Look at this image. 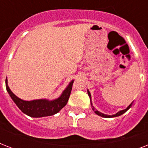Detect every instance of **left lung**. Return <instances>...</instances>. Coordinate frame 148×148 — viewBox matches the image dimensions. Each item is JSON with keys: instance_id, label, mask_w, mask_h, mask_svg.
I'll return each mask as SVG.
<instances>
[{"instance_id": "left-lung-1", "label": "left lung", "mask_w": 148, "mask_h": 148, "mask_svg": "<svg viewBox=\"0 0 148 148\" xmlns=\"http://www.w3.org/2000/svg\"><path fill=\"white\" fill-rule=\"evenodd\" d=\"M88 95H89V97H90V98L91 97V95H90V93L89 92V90H88ZM132 103H131L130 105L127 107V108H126V109H124V110H121V111H119V112H117L116 114H114V115H107V114H102V113L101 112H99L98 110H95V112L97 114V115H99V116H101V117H117V116H120V115H121L123 114L124 113H125L127 111V110H128L129 108H131V105H132ZM93 110H94V108H93Z\"/></svg>"}]
</instances>
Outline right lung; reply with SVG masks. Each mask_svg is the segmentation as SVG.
<instances>
[{
    "label": "right lung",
    "mask_w": 148,
    "mask_h": 148,
    "mask_svg": "<svg viewBox=\"0 0 148 148\" xmlns=\"http://www.w3.org/2000/svg\"><path fill=\"white\" fill-rule=\"evenodd\" d=\"M6 89L8 94L12 98L16 105L25 114L33 117H41L51 116L59 112L66 104L69 99L72 90V85L74 81H72L67 86V88L64 90L62 95L59 98L48 101V100H35V101H26L18 98L14 93L10 90L8 86V81L6 79Z\"/></svg>",
    "instance_id": "obj_1"
}]
</instances>
